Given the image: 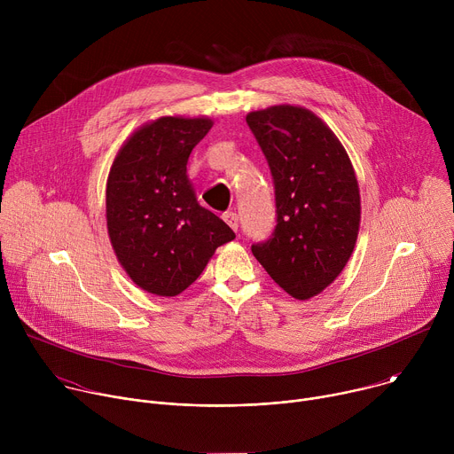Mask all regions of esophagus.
Masks as SVG:
<instances>
[{
  "mask_svg": "<svg viewBox=\"0 0 454 454\" xmlns=\"http://www.w3.org/2000/svg\"><path fill=\"white\" fill-rule=\"evenodd\" d=\"M223 219H224V223H226L233 231L239 230V215H237L235 212H226V214L223 215Z\"/></svg>",
  "mask_w": 454,
  "mask_h": 454,
  "instance_id": "obj_1",
  "label": "esophagus"
}]
</instances>
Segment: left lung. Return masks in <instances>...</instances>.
I'll return each mask as SVG.
<instances>
[{
  "mask_svg": "<svg viewBox=\"0 0 454 454\" xmlns=\"http://www.w3.org/2000/svg\"><path fill=\"white\" fill-rule=\"evenodd\" d=\"M246 121L268 160L277 203L273 235L251 251L287 294L309 300L338 278L354 251L361 221L354 167L305 107L273 106Z\"/></svg>",
  "mask_w": 454,
  "mask_h": 454,
  "instance_id": "8db88e82",
  "label": "left lung"
}]
</instances>
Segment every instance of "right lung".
Returning a JSON list of instances; mask_svg holds the SVG:
<instances>
[{"instance_id": "obj_1", "label": "right lung", "mask_w": 454, "mask_h": 454, "mask_svg": "<svg viewBox=\"0 0 454 454\" xmlns=\"http://www.w3.org/2000/svg\"><path fill=\"white\" fill-rule=\"evenodd\" d=\"M210 118L161 116L118 151L107 177V231L118 262L147 293L177 296L198 280L233 230L198 203L186 163Z\"/></svg>"}]
</instances>
